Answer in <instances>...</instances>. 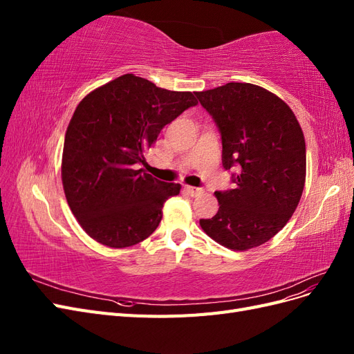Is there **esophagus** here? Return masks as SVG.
I'll use <instances>...</instances> for the list:
<instances>
[{
  "label": "esophagus",
  "instance_id": "esophagus-1",
  "mask_svg": "<svg viewBox=\"0 0 354 354\" xmlns=\"http://www.w3.org/2000/svg\"><path fill=\"white\" fill-rule=\"evenodd\" d=\"M185 190L192 196H196V195H199V194H202V192H203L202 187H195V186H186Z\"/></svg>",
  "mask_w": 354,
  "mask_h": 354
}]
</instances>
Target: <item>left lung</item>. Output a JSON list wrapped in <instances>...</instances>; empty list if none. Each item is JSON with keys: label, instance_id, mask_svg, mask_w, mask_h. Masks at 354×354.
I'll return each mask as SVG.
<instances>
[{"label": "left lung", "instance_id": "obj_1", "mask_svg": "<svg viewBox=\"0 0 354 354\" xmlns=\"http://www.w3.org/2000/svg\"><path fill=\"white\" fill-rule=\"evenodd\" d=\"M195 95L220 131L224 169H236L233 189L216 192L218 212L199 224L229 250L255 248L282 230L303 195L301 127L283 100L259 85L229 82Z\"/></svg>", "mask_w": 354, "mask_h": 354}]
</instances>
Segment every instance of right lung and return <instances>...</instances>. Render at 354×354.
<instances>
[{"instance_id": "obj_1", "label": "right lung", "mask_w": 354, "mask_h": 354, "mask_svg": "<svg viewBox=\"0 0 354 354\" xmlns=\"http://www.w3.org/2000/svg\"><path fill=\"white\" fill-rule=\"evenodd\" d=\"M196 104L190 91L159 88L133 73L81 100L65 136L62 181L71 211L93 239L125 248L156 230L165 201L181 186L138 167L160 130Z\"/></svg>"}]
</instances>
